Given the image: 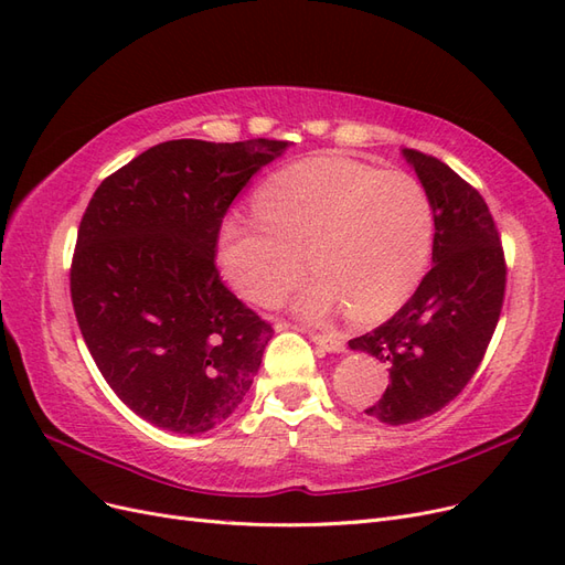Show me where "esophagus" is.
I'll return each instance as SVG.
<instances>
[{"mask_svg": "<svg viewBox=\"0 0 565 565\" xmlns=\"http://www.w3.org/2000/svg\"><path fill=\"white\" fill-rule=\"evenodd\" d=\"M309 337L316 341V344L324 351L330 353H341L347 347H344V337H341L339 332H309Z\"/></svg>", "mask_w": 565, "mask_h": 565, "instance_id": "esophagus-1", "label": "esophagus"}]
</instances>
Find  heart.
<instances>
[{"mask_svg": "<svg viewBox=\"0 0 565 565\" xmlns=\"http://www.w3.org/2000/svg\"><path fill=\"white\" fill-rule=\"evenodd\" d=\"M256 218H228L216 259L245 299L273 306L303 273L297 311L322 320L339 309L372 322L415 292L431 254L434 207L401 169L380 172L341 156H318L273 174L254 198Z\"/></svg>", "mask_w": 565, "mask_h": 565, "instance_id": "b5f03b06", "label": "heart"}]
</instances>
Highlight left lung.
I'll return each mask as SVG.
<instances>
[{
	"label": "left lung",
	"mask_w": 565,
	"mask_h": 565,
	"mask_svg": "<svg viewBox=\"0 0 565 565\" xmlns=\"http://www.w3.org/2000/svg\"><path fill=\"white\" fill-rule=\"evenodd\" d=\"M405 160L434 207V266L403 309L349 341L388 367V386L365 413L391 426L429 417L455 401L481 365L502 313L507 264L481 193L426 152Z\"/></svg>",
	"instance_id": "8db88e82"
}]
</instances>
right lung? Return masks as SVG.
<instances>
[{
    "label": "right lung",
    "instance_id": "1",
    "mask_svg": "<svg viewBox=\"0 0 565 565\" xmlns=\"http://www.w3.org/2000/svg\"><path fill=\"white\" fill-rule=\"evenodd\" d=\"M287 141L152 146L96 188L71 297L87 349L136 415L174 434L228 419L273 337L214 264L231 202Z\"/></svg>",
    "mask_w": 565,
    "mask_h": 565
}]
</instances>
